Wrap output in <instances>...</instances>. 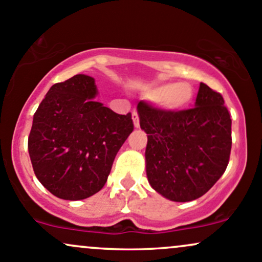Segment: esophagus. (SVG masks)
I'll return each instance as SVG.
<instances>
[{"mask_svg": "<svg viewBox=\"0 0 262 262\" xmlns=\"http://www.w3.org/2000/svg\"><path fill=\"white\" fill-rule=\"evenodd\" d=\"M133 122H134V127L135 128H139L140 122H139V114H138L137 111L133 112Z\"/></svg>", "mask_w": 262, "mask_h": 262, "instance_id": "34e87169", "label": "esophagus"}]
</instances>
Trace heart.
I'll use <instances>...</instances> for the list:
<instances>
[{
  "instance_id": "obj_1",
  "label": "heart",
  "mask_w": 262,
  "mask_h": 262,
  "mask_svg": "<svg viewBox=\"0 0 262 262\" xmlns=\"http://www.w3.org/2000/svg\"><path fill=\"white\" fill-rule=\"evenodd\" d=\"M192 89L186 83H166L154 87L148 92L150 100L162 101L165 107L170 110H180L187 106L192 100Z\"/></svg>"
}]
</instances>
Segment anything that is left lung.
Instances as JSON below:
<instances>
[{
	"instance_id": "1",
	"label": "left lung",
	"mask_w": 262,
	"mask_h": 262,
	"mask_svg": "<svg viewBox=\"0 0 262 262\" xmlns=\"http://www.w3.org/2000/svg\"><path fill=\"white\" fill-rule=\"evenodd\" d=\"M196 107L167 111L138 103L140 128L148 134L149 183L175 202L203 196L221 179L231 150V119L223 96L201 82Z\"/></svg>"
}]
</instances>
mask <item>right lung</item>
<instances>
[{
    "instance_id": "add662e5",
    "label": "right lung",
    "mask_w": 262,
    "mask_h": 262,
    "mask_svg": "<svg viewBox=\"0 0 262 262\" xmlns=\"http://www.w3.org/2000/svg\"><path fill=\"white\" fill-rule=\"evenodd\" d=\"M95 79L75 75L50 87L34 113L28 151L35 176L50 193L79 201L107 182L117 152L134 130L132 114L100 102Z\"/></svg>"
}]
</instances>
